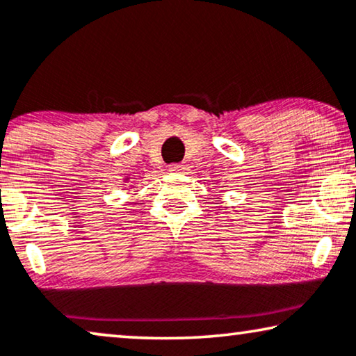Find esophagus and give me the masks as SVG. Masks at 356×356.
<instances>
[{
  "instance_id": "1",
  "label": "esophagus",
  "mask_w": 356,
  "mask_h": 356,
  "mask_svg": "<svg viewBox=\"0 0 356 356\" xmlns=\"http://www.w3.org/2000/svg\"><path fill=\"white\" fill-rule=\"evenodd\" d=\"M170 172H186L188 165L186 163H172V165L168 167Z\"/></svg>"
}]
</instances>
